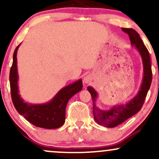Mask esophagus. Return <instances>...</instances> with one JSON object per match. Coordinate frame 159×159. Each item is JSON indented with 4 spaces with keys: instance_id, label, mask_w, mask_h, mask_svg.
Here are the masks:
<instances>
[{
    "instance_id": "obj_1",
    "label": "esophagus",
    "mask_w": 159,
    "mask_h": 159,
    "mask_svg": "<svg viewBox=\"0 0 159 159\" xmlns=\"http://www.w3.org/2000/svg\"><path fill=\"white\" fill-rule=\"evenodd\" d=\"M93 78L91 75H87L84 77V83L86 84H89L91 83L92 81Z\"/></svg>"
}]
</instances>
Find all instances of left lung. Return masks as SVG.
Returning <instances> with one entry per match:
<instances>
[{
	"instance_id": "1",
	"label": "left lung",
	"mask_w": 159,
	"mask_h": 159,
	"mask_svg": "<svg viewBox=\"0 0 159 159\" xmlns=\"http://www.w3.org/2000/svg\"><path fill=\"white\" fill-rule=\"evenodd\" d=\"M123 32L126 33L131 40V45L139 52L143 62V77L139 91L132 98L125 104L114 105L107 110H102L96 106V102L98 93L92 87H87L93 99V111L96 122L98 125L107 128L117 126L125 120L134 116L143 106L144 100L150 87L152 82V69H151L150 57L147 47L140 39L138 33L132 28H122Z\"/></svg>"
}]
</instances>
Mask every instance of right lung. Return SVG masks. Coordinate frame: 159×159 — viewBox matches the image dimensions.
Wrapping results in <instances>:
<instances>
[{"instance_id":"obj_1","label":"right lung","mask_w":159,"mask_h":159,"mask_svg":"<svg viewBox=\"0 0 159 159\" xmlns=\"http://www.w3.org/2000/svg\"><path fill=\"white\" fill-rule=\"evenodd\" d=\"M19 44L13 54V61L10 72V83L12 102L19 114L35 126L54 129L60 128L65 123L66 107L68 101L83 88L82 80L66 86L46 103L31 104L26 102L19 94V75L17 68V52Z\"/></svg>"}]
</instances>
